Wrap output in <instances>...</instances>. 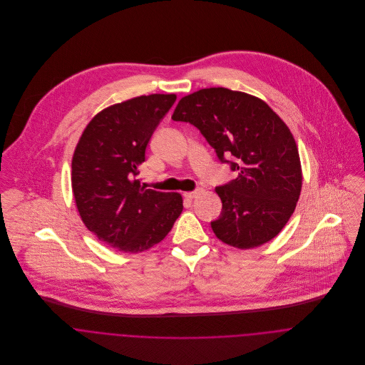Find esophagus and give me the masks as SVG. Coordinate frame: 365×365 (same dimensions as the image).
Listing matches in <instances>:
<instances>
[{
	"mask_svg": "<svg viewBox=\"0 0 365 365\" xmlns=\"http://www.w3.org/2000/svg\"><path fill=\"white\" fill-rule=\"evenodd\" d=\"M200 192H201V190H197V191H191V192H185V194H184V197H185L187 200H194V198H195V197H197Z\"/></svg>",
	"mask_w": 365,
	"mask_h": 365,
	"instance_id": "esophagus-1",
	"label": "esophagus"
}]
</instances>
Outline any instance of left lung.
Returning <instances> with one entry per match:
<instances>
[{"label":"left lung","instance_id":"1","mask_svg":"<svg viewBox=\"0 0 365 365\" xmlns=\"http://www.w3.org/2000/svg\"><path fill=\"white\" fill-rule=\"evenodd\" d=\"M190 122L205 136L220 161L235 157L237 177L215 192L222 201L215 236L236 249L272 240L297 208L302 167L287 123L259 97L223 87L182 97L171 116Z\"/></svg>","mask_w":365,"mask_h":365}]
</instances>
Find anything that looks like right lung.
Wrapping results in <instances>:
<instances>
[{
	"label": "right lung",
	"mask_w": 365,
	"mask_h": 365,
	"mask_svg": "<svg viewBox=\"0 0 365 365\" xmlns=\"http://www.w3.org/2000/svg\"><path fill=\"white\" fill-rule=\"evenodd\" d=\"M175 94L109 105L86 126L71 160V188L81 220L103 243L142 253L160 243L182 212L178 192L146 190L136 180L158 122Z\"/></svg>",
	"instance_id": "right-lung-1"
}]
</instances>
